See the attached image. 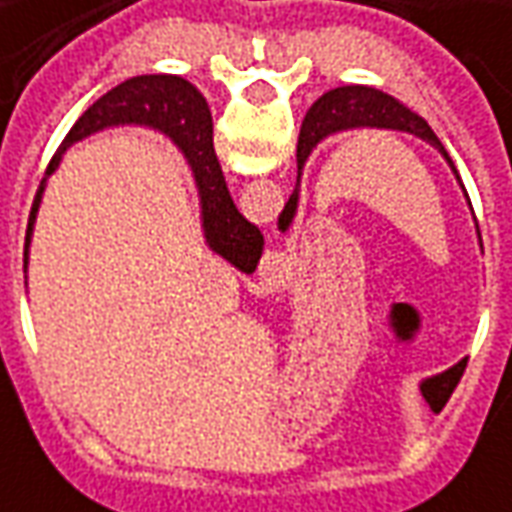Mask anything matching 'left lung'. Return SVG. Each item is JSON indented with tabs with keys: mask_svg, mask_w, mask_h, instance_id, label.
Returning a JSON list of instances; mask_svg holds the SVG:
<instances>
[{
	"mask_svg": "<svg viewBox=\"0 0 512 512\" xmlns=\"http://www.w3.org/2000/svg\"><path fill=\"white\" fill-rule=\"evenodd\" d=\"M364 126H369V129H397V132H408L416 134V137H422L430 146L438 148V154L447 159L449 168L455 173V179L460 181L458 170H455V162L449 159L447 148L441 146V140H438L436 132L427 126L424 118H419L416 112L408 110V107L400 104L397 99H391L389 93H380V90L375 88H364V85H344V88H333L328 90V93H322L320 99L311 104V110L306 112V118H303L300 137H297V184H300V173H303V165H306L308 154L320 146L328 134L344 132V129H364ZM460 187H463V184H460ZM297 198H300V190L295 187V192H292L289 201H286L284 212L278 217V228H281V231H286L289 223L295 220ZM466 198H469V195H466ZM477 234H480V231H477ZM463 369H466V358L458 361L455 366H449L447 372H441L436 378L424 380L422 394L424 400L430 402L433 411H441V408L447 405L449 394L458 386Z\"/></svg>",
	"mask_w": 512,
	"mask_h": 512,
	"instance_id": "obj_1",
	"label": "left lung"
}]
</instances>
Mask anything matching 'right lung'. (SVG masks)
I'll return each instance as SVG.
<instances>
[{
	"mask_svg": "<svg viewBox=\"0 0 512 512\" xmlns=\"http://www.w3.org/2000/svg\"><path fill=\"white\" fill-rule=\"evenodd\" d=\"M126 123L159 129L181 148L184 159L190 162L195 184H198L201 220H204V237L209 248L215 250L220 259H226L231 267H237L239 273H253L259 259H262L264 237L259 228L239 215L237 206L231 201V192H228L223 170L217 162L215 143H212L209 104L187 79L168 74H146L126 79L118 88L104 93L74 123V129L68 132L63 146L57 148V154L46 168L41 187L35 192L30 223H27V239H24V273H27L32 226H35L38 206H41V195L46 190V179L57 170L68 146H74L82 137L101 132L107 126H126Z\"/></svg>",
	"mask_w": 512,
	"mask_h": 512,
	"instance_id": "right-lung-1",
	"label": "right lung"
}]
</instances>
